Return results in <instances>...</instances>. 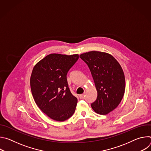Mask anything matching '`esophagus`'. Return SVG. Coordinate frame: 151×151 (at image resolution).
<instances>
[{"label":"esophagus","instance_id":"34e87169","mask_svg":"<svg viewBox=\"0 0 151 151\" xmlns=\"http://www.w3.org/2000/svg\"><path fill=\"white\" fill-rule=\"evenodd\" d=\"M79 98H80V99H83L84 98V94L79 95Z\"/></svg>","mask_w":151,"mask_h":151}]
</instances>
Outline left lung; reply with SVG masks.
<instances>
[{
    "label": "left lung",
    "instance_id": "1",
    "mask_svg": "<svg viewBox=\"0 0 151 151\" xmlns=\"http://www.w3.org/2000/svg\"><path fill=\"white\" fill-rule=\"evenodd\" d=\"M79 57L88 65L97 91L91 107L99 114H109L119 105L125 92V76L121 65L106 52L93 51Z\"/></svg>",
    "mask_w": 151,
    "mask_h": 151
}]
</instances>
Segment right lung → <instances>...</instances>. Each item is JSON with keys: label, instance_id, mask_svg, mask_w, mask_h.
<instances>
[{"label": "right lung", "instance_id": "right-lung-1", "mask_svg": "<svg viewBox=\"0 0 151 151\" xmlns=\"http://www.w3.org/2000/svg\"><path fill=\"white\" fill-rule=\"evenodd\" d=\"M78 58V54H51L39 61L32 70L30 87L35 103L55 121H65L75 111L78 100L70 91L67 74Z\"/></svg>", "mask_w": 151, "mask_h": 151}]
</instances>
